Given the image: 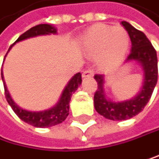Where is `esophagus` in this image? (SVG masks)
I'll return each mask as SVG.
<instances>
[{"label": "esophagus", "mask_w": 159, "mask_h": 159, "mask_svg": "<svg viewBox=\"0 0 159 159\" xmlns=\"http://www.w3.org/2000/svg\"><path fill=\"white\" fill-rule=\"evenodd\" d=\"M82 76H83L84 78H91V77L93 76V72L92 71V70L88 69V70H85V71H83Z\"/></svg>", "instance_id": "1"}]
</instances>
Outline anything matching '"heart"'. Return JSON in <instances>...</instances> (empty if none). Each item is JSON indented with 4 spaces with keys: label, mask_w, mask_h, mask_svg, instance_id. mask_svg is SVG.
<instances>
[{
    "label": "heart",
    "mask_w": 159,
    "mask_h": 159,
    "mask_svg": "<svg viewBox=\"0 0 159 159\" xmlns=\"http://www.w3.org/2000/svg\"><path fill=\"white\" fill-rule=\"evenodd\" d=\"M128 43V34L124 28L103 24L93 26L81 41L83 51L89 56L98 57V67L105 71L120 64Z\"/></svg>",
    "instance_id": "1"
}]
</instances>
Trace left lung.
<instances>
[{"label": "left lung", "mask_w": 159, "mask_h": 159, "mask_svg": "<svg viewBox=\"0 0 159 159\" xmlns=\"http://www.w3.org/2000/svg\"><path fill=\"white\" fill-rule=\"evenodd\" d=\"M122 25L128 33L132 44L131 52L125 61H135L141 66L143 82L140 92L134 98L124 101H113L106 97L104 75H94L98 82V90L93 97L94 108L98 114L112 120H128L138 115L149 102L158 76L157 51L148 37L126 21H123Z\"/></svg>", "instance_id": "8db88e82"}]
</instances>
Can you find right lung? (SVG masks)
Wrapping results in <instances>:
<instances>
[{
  "label": "right lung",
  "instance_id": "obj_1",
  "mask_svg": "<svg viewBox=\"0 0 159 159\" xmlns=\"http://www.w3.org/2000/svg\"><path fill=\"white\" fill-rule=\"evenodd\" d=\"M51 34H57V29L52 25L40 24V25L34 26L31 28L30 30L25 32L23 34H21L18 37V39L9 47L8 51L11 49V47L13 46L15 43L19 41L31 39V37H35L39 35H47ZM2 79L3 82V87H5L6 98L10 105V107L12 108V110L15 112V114L22 120L23 122L35 127H51L64 122L69 114V101H70V98H71V95L75 93V91L78 89V87L82 83L81 73L78 72L68 81V83L66 84V88L61 94L59 101L53 107L46 109V110H42V111H29L18 106L14 102V100L12 99L9 92L7 91L6 82L3 80L2 71Z\"/></svg>",
  "mask_w": 159,
  "mask_h": 159
}]
</instances>
